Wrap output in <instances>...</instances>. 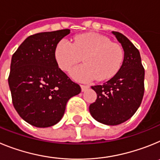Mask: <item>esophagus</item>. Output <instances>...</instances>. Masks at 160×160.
<instances>
[{"label": "esophagus", "mask_w": 160, "mask_h": 160, "mask_svg": "<svg viewBox=\"0 0 160 160\" xmlns=\"http://www.w3.org/2000/svg\"><path fill=\"white\" fill-rule=\"evenodd\" d=\"M81 87V89H82V91H85L86 90H87V89L89 88V86H87V85H81L80 86Z\"/></svg>", "instance_id": "obj_1"}]
</instances>
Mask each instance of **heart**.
Returning a JSON list of instances; mask_svg holds the SVG:
<instances>
[{
    "label": "heart",
    "instance_id": "obj_1",
    "mask_svg": "<svg viewBox=\"0 0 160 160\" xmlns=\"http://www.w3.org/2000/svg\"><path fill=\"white\" fill-rule=\"evenodd\" d=\"M54 58L58 66L67 72L81 61L84 64L73 68L70 75L76 81L89 82L94 79L105 81L120 70L124 51L119 44L96 33H84L73 38V42L62 39L56 45Z\"/></svg>",
    "mask_w": 160,
    "mask_h": 160
}]
</instances>
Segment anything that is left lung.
I'll return each mask as SVG.
<instances>
[{"label": "left lung", "instance_id": "8db88e82", "mask_svg": "<svg viewBox=\"0 0 160 160\" xmlns=\"http://www.w3.org/2000/svg\"><path fill=\"white\" fill-rule=\"evenodd\" d=\"M124 51L122 65L118 73L102 85L91 87L97 99L89 110L93 118L106 125H118L134 115L144 94V68L140 53L123 34L113 31Z\"/></svg>", "mask_w": 160, "mask_h": 160}]
</instances>
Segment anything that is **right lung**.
Listing matches in <instances>:
<instances>
[{"label": "right lung", "mask_w": 160, "mask_h": 160, "mask_svg": "<svg viewBox=\"0 0 160 160\" xmlns=\"http://www.w3.org/2000/svg\"><path fill=\"white\" fill-rule=\"evenodd\" d=\"M70 29L28 37L12 54L8 86L13 107L25 122L37 128L55 125L62 118L68 100L81 87L58 66L56 45Z\"/></svg>", "instance_id": "right-lung-1"}]
</instances>
